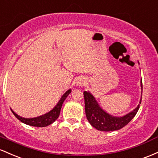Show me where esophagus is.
Instances as JSON below:
<instances>
[{"instance_id": "34e87169", "label": "esophagus", "mask_w": 158, "mask_h": 158, "mask_svg": "<svg viewBox=\"0 0 158 158\" xmlns=\"http://www.w3.org/2000/svg\"><path fill=\"white\" fill-rule=\"evenodd\" d=\"M85 82H86V80L84 78H82V77H79L78 79H77L76 81V85L79 86H82L85 84Z\"/></svg>"}]
</instances>
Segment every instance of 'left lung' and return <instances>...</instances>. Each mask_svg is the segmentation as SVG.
I'll return each mask as SVG.
<instances>
[{
  "mask_svg": "<svg viewBox=\"0 0 158 158\" xmlns=\"http://www.w3.org/2000/svg\"><path fill=\"white\" fill-rule=\"evenodd\" d=\"M141 89L143 92L142 80ZM84 95L86 118L92 126L102 131H113L122 128L131 121L139 108V104H138L137 107L131 113L122 117H117L106 113L102 110L95 100V97L89 92L84 91ZM141 100L142 99H140L139 104H141Z\"/></svg>",
  "mask_w": 158,
  "mask_h": 158,
  "instance_id": "left-lung-1",
  "label": "left lung"
}]
</instances>
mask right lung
<instances>
[{
  "label": "right lung",
  "mask_w": 158,
  "mask_h": 158,
  "mask_svg": "<svg viewBox=\"0 0 158 158\" xmlns=\"http://www.w3.org/2000/svg\"><path fill=\"white\" fill-rule=\"evenodd\" d=\"M71 92H72L71 89H69L68 91L65 92V93L63 94V96L61 97V98H60L59 102L57 103V104H56L55 107L53 108L51 111L45 113V114L42 115V116H38V117L31 118H23L21 117L19 115H17L12 110H11L12 113L15 115V116L18 118V119L20 120L21 122L26 124V125L34 127H46L48 126V125L52 124L54 122H55L56 120L57 119V118L59 117L60 110H61L63 103L65 101V99L67 98V96L71 93Z\"/></svg>",
  "instance_id": "right-lung-1"
}]
</instances>
